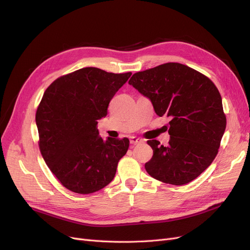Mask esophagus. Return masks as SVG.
<instances>
[{"instance_id": "1", "label": "esophagus", "mask_w": 250, "mask_h": 250, "mask_svg": "<svg viewBox=\"0 0 250 250\" xmlns=\"http://www.w3.org/2000/svg\"><path fill=\"white\" fill-rule=\"evenodd\" d=\"M129 143L132 144V145H137V144L143 143V140L141 138H137V137H130L129 138Z\"/></svg>"}]
</instances>
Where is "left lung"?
Wrapping results in <instances>:
<instances>
[{
    "mask_svg": "<svg viewBox=\"0 0 250 250\" xmlns=\"http://www.w3.org/2000/svg\"><path fill=\"white\" fill-rule=\"evenodd\" d=\"M128 84L151 100L157 115L171 117L168 145L148 141L153 157L145 164L147 172L174 186L201 175L217 156L226 128L222 97L215 84L178 62L136 73Z\"/></svg>",
    "mask_w": 250,
    "mask_h": 250,
    "instance_id": "1",
    "label": "left lung"
}]
</instances>
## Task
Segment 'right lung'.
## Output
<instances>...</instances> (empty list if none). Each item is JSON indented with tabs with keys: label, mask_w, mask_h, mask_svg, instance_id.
Returning <instances> with one entry per match:
<instances>
[{
	"label": "right lung",
	"mask_w": 250,
	"mask_h": 250,
	"mask_svg": "<svg viewBox=\"0 0 250 250\" xmlns=\"http://www.w3.org/2000/svg\"><path fill=\"white\" fill-rule=\"evenodd\" d=\"M130 75L83 68L45 90L35 115L39 149L50 171L71 191L88 194L112 181L129 141L103 140L97 121L107 115L110 100Z\"/></svg>",
	"instance_id": "add662e5"
}]
</instances>
